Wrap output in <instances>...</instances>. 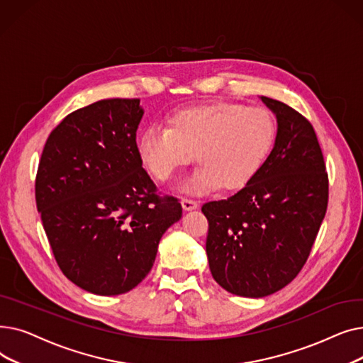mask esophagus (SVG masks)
<instances>
[{
	"mask_svg": "<svg viewBox=\"0 0 363 363\" xmlns=\"http://www.w3.org/2000/svg\"><path fill=\"white\" fill-rule=\"evenodd\" d=\"M181 204H182V207H184V211H193V208H197V206H199L196 200L186 199V197H184V199L181 200Z\"/></svg>",
	"mask_w": 363,
	"mask_h": 363,
	"instance_id": "34e87169",
	"label": "esophagus"
}]
</instances>
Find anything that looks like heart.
Wrapping results in <instances>:
<instances>
[{
    "mask_svg": "<svg viewBox=\"0 0 363 363\" xmlns=\"http://www.w3.org/2000/svg\"><path fill=\"white\" fill-rule=\"evenodd\" d=\"M271 111L240 103L216 101L181 108L166 119V128L151 126L138 141V156L150 175L166 182L196 159L200 166L184 188L203 193L220 185L244 186L264 163L275 141Z\"/></svg>",
    "mask_w": 363,
    "mask_h": 363,
    "instance_id": "heart-1",
    "label": "heart"
}]
</instances>
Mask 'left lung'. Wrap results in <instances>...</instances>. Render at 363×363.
I'll list each match as a JSON object with an SVG mask.
<instances>
[{
	"label": "left lung",
	"mask_w": 363,
	"mask_h": 363,
	"mask_svg": "<svg viewBox=\"0 0 363 363\" xmlns=\"http://www.w3.org/2000/svg\"><path fill=\"white\" fill-rule=\"evenodd\" d=\"M260 99L278 122L271 155L234 196L201 206L211 272L242 297L269 296L298 275L328 206V174L312 123L287 104Z\"/></svg>",
	"instance_id": "1"
}]
</instances>
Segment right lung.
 Segmentation results:
<instances>
[{
	"label": "right lung",
	"instance_id": "right-lung-1",
	"mask_svg": "<svg viewBox=\"0 0 363 363\" xmlns=\"http://www.w3.org/2000/svg\"><path fill=\"white\" fill-rule=\"evenodd\" d=\"M138 99L78 108L44 145L35 200L62 272L99 296L130 291L148 275L167 228L182 206L162 196L143 169Z\"/></svg>",
	"mask_w": 363,
	"mask_h": 363
}]
</instances>
